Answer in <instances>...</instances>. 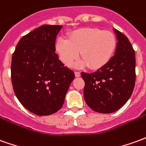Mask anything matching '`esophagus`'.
Segmentation results:
<instances>
[{"label": "esophagus", "instance_id": "esophagus-1", "mask_svg": "<svg viewBox=\"0 0 146 146\" xmlns=\"http://www.w3.org/2000/svg\"><path fill=\"white\" fill-rule=\"evenodd\" d=\"M75 76H76V77H79V76H80V72H77V71H76V72H75Z\"/></svg>", "mask_w": 146, "mask_h": 146}]
</instances>
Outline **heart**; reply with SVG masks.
<instances>
[{
  "instance_id": "heart-1",
  "label": "heart",
  "mask_w": 146,
  "mask_h": 146,
  "mask_svg": "<svg viewBox=\"0 0 146 146\" xmlns=\"http://www.w3.org/2000/svg\"><path fill=\"white\" fill-rule=\"evenodd\" d=\"M116 38L109 31L94 27H85L73 31L69 39L63 36L57 38L56 51L66 66H71L79 58L80 52L84 60L74 65L82 67L88 65L92 69H98L111 60L115 50Z\"/></svg>"
}]
</instances>
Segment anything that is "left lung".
Wrapping results in <instances>:
<instances>
[{
  "instance_id": "left-lung-1",
  "label": "left lung",
  "mask_w": 146,
  "mask_h": 146,
  "mask_svg": "<svg viewBox=\"0 0 146 146\" xmlns=\"http://www.w3.org/2000/svg\"><path fill=\"white\" fill-rule=\"evenodd\" d=\"M117 38L115 55L94 73H81L84 97L88 106L99 113L116 111L126 104L135 84V52L125 35L114 29Z\"/></svg>"
}]
</instances>
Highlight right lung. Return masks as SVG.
Instances as JSON below:
<instances>
[{
  "label": "right lung",
  "instance_id": "add662e5",
  "mask_svg": "<svg viewBox=\"0 0 146 146\" xmlns=\"http://www.w3.org/2000/svg\"><path fill=\"white\" fill-rule=\"evenodd\" d=\"M62 25L45 24L20 38L12 57L11 76L20 104L37 115H50L62 108L75 77L55 53Z\"/></svg>",
  "mask_w": 146,
  "mask_h": 146
}]
</instances>
